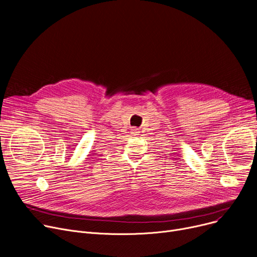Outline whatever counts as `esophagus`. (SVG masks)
Returning a JSON list of instances; mask_svg holds the SVG:
<instances>
[{"label":"esophagus","instance_id":"34e87169","mask_svg":"<svg viewBox=\"0 0 257 257\" xmlns=\"http://www.w3.org/2000/svg\"><path fill=\"white\" fill-rule=\"evenodd\" d=\"M131 135H133V136L139 135V130L137 127H133L132 131H131Z\"/></svg>","mask_w":257,"mask_h":257}]
</instances>
